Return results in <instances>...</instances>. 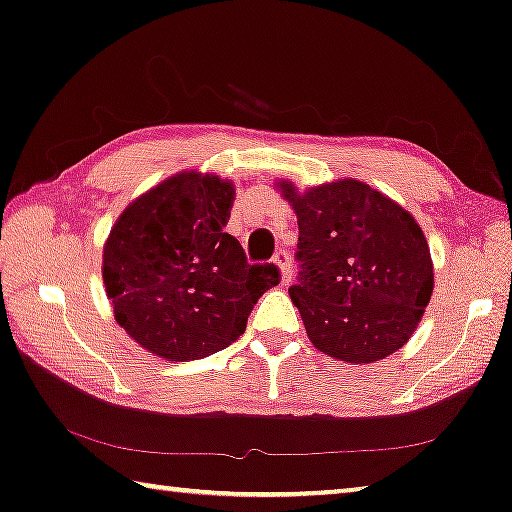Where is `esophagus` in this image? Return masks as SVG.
Returning a JSON list of instances; mask_svg holds the SVG:
<instances>
[{
    "label": "esophagus",
    "mask_w": 512,
    "mask_h": 512,
    "mask_svg": "<svg viewBox=\"0 0 512 512\" xmlns=\"http://www.w3.org/2000/svg\"><path fill=\"white\" fill-rule=\"evenodd\" d=\"M275 263L279 265V272H282V284H289L291 282V256L286 254V251H279L275 256Z\"/></svg>",
    "instance_id": "1"
}]
</instances>
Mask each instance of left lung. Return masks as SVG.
Segmentation results:
<instances>
[{
    "label": "left lung",
    "instance_id": "obj_1",
    "mask_svg": "<svg viewBox=\"0 0 512 512\" xmlns=\"http://www.w3.org/2000/svg\"><path fill=\"white\" fill-rule=\"evenodd\" d=\"M279 191L298 216V284L289 289L312 345L347 363L401 349L433 293V263L415 216L356 179Z\"/></svg>",
    "mask_w": 512,
    "mask_h": 512
}]
</instances>
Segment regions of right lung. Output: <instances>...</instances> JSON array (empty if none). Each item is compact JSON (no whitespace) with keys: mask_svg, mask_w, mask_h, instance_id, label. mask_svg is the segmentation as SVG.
Returning <instances> with one entry per match:
<instances>
[{"mask_svg":"<svg viewBox=\"0 0 512 512\" xmlns=\"http://www.w3.org/2000/svg\"><path fill=\"white\" fill-rule=\"evenodd\" d=\"M233 181L179 172L132 200L102 254L118 326L167 361L205 359L235 342L258 298L279 284L277 265H249L223 233Z\"/></svg>","mask_w":512,"mask_h":512,"instance_id":"right-lung-1","label":"right lung"}]
</instances>
